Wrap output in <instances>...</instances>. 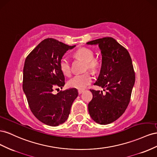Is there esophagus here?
<instances>
[{
	"mask_svg": "<svg viewBox=\"0 0 157 157\" xmlns=\"http://www.w3.org/2000/svg\"><path fill=\"white\" fill-rule=\"evenodd\" d=\"M83 92V90H78V93L79 94V95L80 94H82Z\"/></svg>",
	"mask_w": 157,
	"mask_h": 157,
	"instance_id": "34e87169",
	"label": "esophagus"
}]
</instances>
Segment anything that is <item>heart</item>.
Returning a JSON list of instances; mask_svg holds the SVG:
<instances>
[{
    "mask_svg": "<svg viewBox=\"0 0 157 157\" xmlns=\"http://www.w3.org/2000/svg\"><path fill=\"white\" fill-rule=\"evenodd\" d=\"M75 56L85 61V70H89L92 72H96L100 68L101 62L97 58L94 57V52L90 48L83 47L78 49L75 52ZM59 67L64 75L69 76L71 72V63L69 59L66 56L61 58L59 62ZM93 81V78L89 71H86L82 74H78L71 78L68 82V86L83 90Z\"/></svg>",
    "mask_w": 157,
    "mask_h": 157,
    "instance_id": "heart-1",
    "label": "heart"
}]
</instances>
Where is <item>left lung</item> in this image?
Listing matches in <instances>:
<instances>
[{"mask_svg": "<svg viewBox=\"0 0 157 157\" xmlns=\"http://www.w3.org/2000/svg\"><path fill=\"white\" fill-rule=\"evenodd\" d=\"M87 44H98L101 51V69L94 85L105 91L90 89L93 98L88 110L95 122L109 124L124 114L130 101L136 80L132 59L127 49L113 37L95 39Z\"/></svg>", "mask_w": 157, "mask_h": 157, "instance_id": "obj_1", "label": "left lung"}]
</instances>
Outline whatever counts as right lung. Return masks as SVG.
Listing matches in <instances>:
<instances>
[{
    "label": "right lung",
    "mask_w": 157,
    "mask_h": 157,
    "mask_svg": "<svg viewBox=\"0 0 157 157\" xmlns=\"http://www.w3.org/2000/svg\"><path fill=\"white\" fill-rule=\"evenodd\" d=\"M69 46L52 38L44 39L26 57L23 74V90L31 111L39 121L57 126L68 119L71 105L78 93L72 88L62 89L65 78L59 67L61 58Z\"/></svg>",
    "instance_id": "1"
}]
</instances>
